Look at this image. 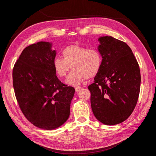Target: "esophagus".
I'll list each match as a JSON object with an SVG mask.
<instances>
[{
	"instance_id": "obj_1",
	"label": "esophagus",
	"mask_w": 156,
	"mask_h": 156,
	"mask_svg": "<svg viewBox=\"0 0 156 156\" xmlns=\"http://www.w3.org/2000/svg\"><path fill=\"white\" fill-rule=\"evenodd\" d=\"M75 92H79V91L81 90V87H75Z\"/></svg>"
}]
</instances>
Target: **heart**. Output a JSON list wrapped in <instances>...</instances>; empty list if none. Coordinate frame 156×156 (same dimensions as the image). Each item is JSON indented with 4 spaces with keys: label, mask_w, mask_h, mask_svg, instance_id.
<instances>
[{
    "label": "heart",
    "mask_w": 156,
    "mask_h": 156,
    "mask_svg": "<svg viewBox=\"0 0 156 156\" xmlns=\"http://www.w3.org/2000/svg\"><path fill=\"white\" fill-rule=\"evenodd\" d=\"M62 58H55L53 67L60 77H65L71 66L73 70L66 80V83L71 85H77L86 78L96 76L101 67V55L95 49L72 45L62 50Z\"/></svg>",
    "instance_id": "heart-1"
}]
</instances>
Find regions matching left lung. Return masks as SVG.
Instances as JSON below:
<instances>
[{"label":"left lung","mask_w":156,"mask_h":156,"mask_svg":"<svg viewBox=\"0 0 156 156\" xmlns=\"http://www.w3.org/2000/svg\"><path fill=\"white\" fill-rule=\"evenodd\" d=\"M102 64L100 72L88 87L92 112L105 125L125 121L138 101L140 87L139 64L125 42L112 36L99 38Z\"/></svg>","instance_id":"8db88e82"}]
</instances>
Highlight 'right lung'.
Here are the masks:
<instances>
[{
    "label": "right lung",
    "mask_w": 156,
    "mask_h": 156,
    "mask_svg": "<svg viewBox=\"0 0 156 156\" xmlns=\"http://www.w3.org/2000/svg\"><path fill=\"white\" fill-rule=\"evenodd\" d=\"M49 42L32 44L22 51L13 69L17 103L27 119L41 129L51 130L65 123L75 93L56 75V51Z\"/></svg>",
    "instance_id": "right-lung-1"
}]
</instances>
